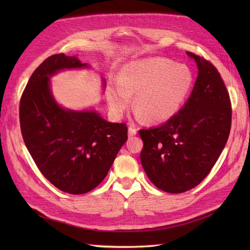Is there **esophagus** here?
Listing matches in <instances>:
<instances>
[{
	"mask_svg": "<svg viewBox=\"0 0 250 250\" xmlns=\"http://www.w3.org/2000/svg\"><path fill=\"white\" fill-rule=\"evenodd\" d=\"M136 132H137V129L134 128V126H132V125L129 126V129H128L129 136H134L136 134Z\"/></svg>",
	"mask_w": 250,
	"mask_h": 250,
	"instance_id": "esophagus-1",
	"label": "esophagus"
}]
</instances>
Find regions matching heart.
<instances>
[{"label":"heart","mask_w":250,"mask_h":250,"mask_svg":"<svg viewBox=\"0 0 250 250\" xmlns=\"http://www.w3.org/2000/svg\"><path fill=\"white\" fill-rule=\"evenodd\" d=\"M190 67L167 58L155 57L132 61L120 72V78L107 88L110 109L125 113L134 97V108L149 122H162L177 113L192 89Z\"/></svg>","instance_id":"heart-1"}]
</instances>
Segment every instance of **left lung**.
<instances>
[{"instance_id":"8db88e82","label":"left lung","mask_w":250,"mask_h":250,"mask_svg":"<svg viewBox=\"0 0 250 250\" xmlns=\"http://www.w3.org/2000/svg\"><path fill=\"white\" fill-rule=\"evenodd\" d=\"M187 55L199 70L190 98L166 124L139 131L142 166L151 183L169 193L186 192L209 174L231 130V100L220 73L205 58Z\"/></svg>"}]
</instances>
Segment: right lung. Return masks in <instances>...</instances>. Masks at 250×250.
I'll use <instances>...</instances> for the list:
<instances>
[{
  "mask_svg": "<svg viewBox=\"0 0 250 250\" xmlns=\"http://www.w3.org/2000/svg\"><path fill=\"white\" fill-rule=\"evenodd\" d=\"M86 66L76 56L48 57L31 75L19 106L21 134L36 167L55 187L71 194L99 186L128 139L125 124L107 122L94 111L66 110L52 98L51 75Z\"/></svg>",
  "mask_w": 250,
  "mask_h": 250,
  "instance_id": "1",
  "label": "right lung"
}]
</instances>
